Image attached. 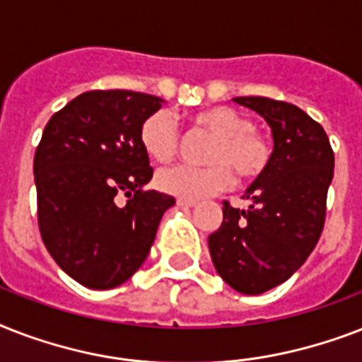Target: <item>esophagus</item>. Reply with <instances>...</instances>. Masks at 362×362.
Wrapping results in <instances>:
<instances>
[{"mask_svg":"<svg viewBox=\"0 0 362 362\" xmlns=\"http://www.w3.org/2000/svg\"><path fill=\"white\" fill-rule=\"evenodd\" d=\"M176 204H178L180 209H193V206H197V203H195V201H186V199H178V201H176Z\"/></svg>","mask_w":362,"mask_h":362,"instance_id":"34e87169","label":"esophagus"}]
</instances>
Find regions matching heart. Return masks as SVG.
<instances>
[{
  "label": "heart",
  "mask_w": 362,
  "mask_h": 362,
  "mask_svg": "<svg viewBox=\"0 0 362 362\" xmlns=\"http://www.w3.org/2000/svg\"><path fill=\"white\" fill-rule=\"evenodd\" d=\"M195 129L214 135L204 153L206 167H170L159 170L156 186L173 197L199 201L220 193L233 184V170L242 180H255L263 175L272 158V146L253 122L229 107H212L192 116ZM141 144L158 163L175 159L180 135L175 118L167 110H158L142 122Z\"/></svg>",
  "instance_id": "b5f03b06"
}]
</instances>
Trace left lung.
<instances>
[{
    "instance_id": "8db88e82",
    "label": "left lung",
    "mask_w": 362,
    "mask_h": 362,
    "mask_svg": "<svg viewBox=\"0 0 362 362\" xmlns=\"http://www.w3.org/2000/svg\"><path fill=\"white\" fill-rule=\"evenodd\" d=\"M270 125L274 150L247 187V210L223 203V221L209 237L218 274L238 293L261 295L297 272L325 226L334 152L325 129L304 110L269 98H235Z\"/></svg>"
}]
</instances>
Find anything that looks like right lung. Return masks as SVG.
<instances>
[{
  "instance_id": "right-lung-1",
  "label": "right lung",
  "mask_w": 362,
  "mask_h": 362,
  "mask_svg": "<svg viewBox=\"0 0 362 362\" xmlns=\"http://www.w3.org/2000/svg\"><path fill=\"white\" fill-rule=\"evenodd\" d=\"M163 99L92 90L48 120L33 159L37 220L58 267L90 289H112L144 263L170 195L153 175L141 125Z\"/></svg>"
}]
</instances>
